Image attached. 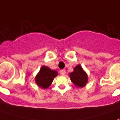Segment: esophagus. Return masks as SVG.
Wrapping results in <instances>:
<instances>
[{
    "instance_id": "34e87169",
    "label": "esophagus",
    "mask_w": 120,
    "mask_h": 120,
    "mask_svg": "<svg viewBox=\"0 0 120 120\" xmlns=\"http://www.w3.org/2000/svg\"><path fill=\"white\" fill-rule=\"evenodd\" d=\"M60 74H61V75H65V74H66V71H65V70H60Z\"/></svg>"
}]
</instances>
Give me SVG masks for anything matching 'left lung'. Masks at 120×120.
<instances>
[{
	"instance_id": "obj_1",
	"label": "left lung",
	"mask_w": 120,
	"mask_h": 120,
	"mask_svg": "<svg viewBox=\"0 0 120 120\" xmlns=\"http://www.w3.org/2000/svg\"><path fill=\"white\" fill-rule=\"evenodd\" d=\"M70 77L74 85L80 87H84L88 81L87 75L80 65H77L74 68V71L70 74Z\"/></svg>"
}]
</instances>
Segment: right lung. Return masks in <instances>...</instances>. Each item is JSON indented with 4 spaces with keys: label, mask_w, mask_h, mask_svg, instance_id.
<instances>
[{
    "label": "right lung",
    "mask_w": 120,
    "mask_h": 120,
    "mask_svg": "<svg viewBox=\"0 0 120 120\" xmlns=\"http://www.w3.org/2000/svg\"><path fill=\"white\" fill-rule=\"evenodd\" d=\"M57 75L56 71L52 70L49 68L43 66L35 77L36 83L40 87L46 89L51 85L54 78Z\"/></svg>",
    "instance_id": "1"
}]
</instances>
